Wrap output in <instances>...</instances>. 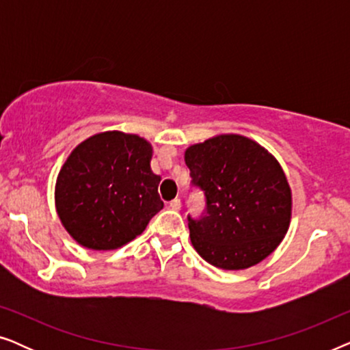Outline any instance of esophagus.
<instances>
[{
  "label": "esophagus",
  "instance_id": "34e87169",
  "mask_svg": "<svg viewBox=\"0 0 350 350\" xmlns=\"http://www.w3.org/2000/svg\"><path fill=\"white\" fill-rule=\"evenodd\" d=\"M169 207H170L172 210H180V208H181V200H180V199H174V200H170Z\"/></svg>",
  "mask_w": 350,
  "mask_h": 350
}]
</instances>
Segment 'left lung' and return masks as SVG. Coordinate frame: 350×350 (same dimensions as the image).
<instances>
[{
  "instance_id": "obj_1",
  "label": "left lung",
  "mask_w": 350,
  "mask_h": 350,
  "mask_svg": "<svg viewBox=\"0 0 350 350\" xmlns=\"http://www.w3.org/2000/svg\"><path fill=\"white\" fill-rule=\"evenodd\" d=\"M193 185L207 199L188 217L194 250L215 267L241 271L280 245L291 219V189L279 161L252 138L221 133L186 148Z\"/></svg>"
}]
</instances>
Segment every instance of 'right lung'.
Segmentation results:
<instances>
[{
	"label": "right lung",
	"mask_w": 350,
	"mask_h": 350,
	"mask_svg": "<svg viewBox=\"0 0 350 350\" xmlns=\"http://www.w3.org/2000/svg\"><path fill=\"white\" fill-rule=\"evenodd\" d=\"M152 146L135 133L100 132L81 142L57 175L55 210L66 232L92 250H116L164 207Z\"/></svg>",
	"instance_id": "add662e5"
}]
</instances>
